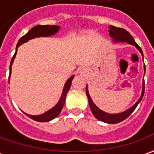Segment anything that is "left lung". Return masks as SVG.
<instances>
[{"mask_svg":"<svg viewBox=\"0 0 154 154\" xmlns=\"http://www.w3.org/2000/svg\"><path fill=\"white\" fill-rule=\"evenodd\" d=\"M109 36L113 38L114 42H126L128 43L129 45H132L134 46H135L137 48V50L141 53V55L143 56V53L141 49L140 48V46L134 40L133 37L130 35V33L128 32V31H126L125 29H122V28H119V27L113 26H110L109 27ZM144 70L146 71V67L144 66ZM144 92H145V81L143 80V84H142V92H141V96L139 98V100L136 102V103L134 104L131 108H129L127 110L122 112V113H118V114H109V113H106L103 110H101L100 109H98V107L94 104L93 101L92 100V98L89 95V92H88V88L86 86V92L87 98H88V102H89V106H90V109L92 110V114L93 116L99 120V121L103 122H106V123H118L120 122L125 120L126 118H128L129 115L133 112L134 110L135 109L136 106L139 104V103L141 101V99L143 98V95H144Z\"/></svg>","mask_w":154,"mask_h":154,"instance_id":"obj_1","label":"left lung"}]
</instances>
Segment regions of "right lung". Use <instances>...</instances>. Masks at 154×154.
I'll list each match as a JSON object with an SVG mask.
<instances>
[{"label":"right lung","mask_w":154,"mask_h":154,"mask_svg":"<svg viewBox=\"0 0 154 154\" xmlns=\"http://www.w3.org/2000/svg\"><path fill=\"white\" fill-rule=\"evenodd\" d=\"M60 26H49V25H46V26H40V25H38L36 26L32 27L28 32L24 35L22 38H21L18 44H17V46H16V51H15V54L13 56L12 60H11V63H10V74H9V77H10V74H11V66L14 62V59L15 58V56H16V53H17V49L18 47L21 45L22 44L26 43L27 41H29L30 39L35 38H38V37H50L51 35H54L56 34L58 30H59ZM74 79V76H71L66 82L65 86H64V88H63V92H62V97L60 98V100L58 101V103H56V105L51 109L50 110L46 111L45 113L42 114V115L38 116H32V115H28V114H26L27 116H29L30 118H32L33 120L37 122H49L56 118L57 116L60 114V112L62 111V107L64 105V103H65V100H66V97H67V94H68V90L71 86V84H72V80ZM9 81V80H8Z\"/></svg>","instance_id":"add662e5"}]
</instances>
